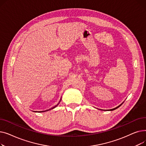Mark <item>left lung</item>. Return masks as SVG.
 <instances>
[{
  "mask_svg": "<svg viewBox=\"0 0 146 146\" xmlns=\"http://www.w3.org/2000/svg\"><path fill=\"white\" fill-rule=\"evenodd\" d=\"M122 105V104H121V105H119L118 106H117V107H116V108H113V109H111V110H110V111H113V110H116L117 108H118V107H119L121 105Z\"/></svg>",
  "mask_w": 146,
  "mask_h": 146,
  "instance_id": "obj_1",
  "label": "left lung"
}]
</instances>
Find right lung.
Instances as JSON below:
<instances>
[{
  "label": "right lung",
  "mask_w": 146,
  "mask_h": 146,
  "mask_svg": "<svg viewBox=\"0 0 146 146\" xmlns=\"http://www.w3.org/2000/svg\"><path fill=\"white\" fill-rule=\"evenodd\" d=\"M61 98H60V101L58 102V103L56 105H55L54 106H53V107H52V108H51L50 109H49V110H45V111H38V112H46V111H50V110H52V109H54V108H55L59 104V103L60 102V101H61ZM34 112H36V111H34Z\"/></svg>",
  "instance_id": "right-lung-1"
}]
</instances>
